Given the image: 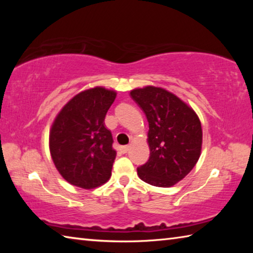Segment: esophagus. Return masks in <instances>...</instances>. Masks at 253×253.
I'll use <instances>...</instances> for the list:
<instances>
[{"label": "esophagus", "mask_w": 253, "mask_h": 253, "mask_svg": "<svg viewBox=\"0 0 253 253\" xmlns=\"http://www.w3.org/2000/svg\"><path fill=\"white\" fill-rule=\"evenodd\" d=\"M129 149H130L129 145H126V146H122V147H121V151H122V153H124V154H126V153L129 152Z\"/></svg>", "instance_id": "1"}]
</instances>
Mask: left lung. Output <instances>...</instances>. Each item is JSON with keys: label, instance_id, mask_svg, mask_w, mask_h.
I'll list each match as a JSON object with an SVG mask.
<instances>
[{"label": "left lung", "instance_id": "obj_1", "mask_svg": "<svg viewBox=\"0 0 253 253\" xmlns=\"http://www.w3.org/2000/svg\"><path fill=\"white\" fill-rule=\"evenodd\" d=\"M130 97L148 122L151 155L137 169L142 181L169 187L181 181L198 163L202 148V127L195 111L174 93L147 85Z\"/></svg>", "mask_w": 253, "mask_h": 253}]
</instances>
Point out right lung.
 Returning <instances> with one entry per match:
<instances>
[{
	"mask_svg": "<svg viewBox=\"0 0 253 253\" xmlns=\"http://www.w3.org/2000/svg\"><path fill=\"white\" fill-rule=\"evenodd\" d=\"M116 92L102 87L81 91L68 101L50 130V153L67 182L90 190L111 176L116 151L105 117Z\"/></svg>",
	"mask_w": 253,
	"mask_h": 253,
	"instance_id": "1",
	"label": "right lung"
}]
</instances>
